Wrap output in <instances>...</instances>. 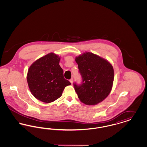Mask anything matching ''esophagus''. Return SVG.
Returning a JSON list of instances; mask_svg holds the SVG:
<instances>
[{"mask_svg": "<svg viewBox=\"0 0 147 147\" xmlns=\"http://www.w3.org/2000/svg\"><path fill=\"white\" fill-rule=\"evenodd\" d=\"M69 81H70V82L71 83V84H73V78H71L70 80H69Z\"/></svg>", "mask_w": 147, "mask_h": 147, "instance_id": "1", "label": "esophagus"}]
</instances>
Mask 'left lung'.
<instances>
[{
	"label": "left lung",
	"mask_w": 147,
	"mask_h": 147,
	"mask_svg": "<svg viewBox=\"0 0 147 147\" xmlns=\"http://www.w3.org/2000/svg\"><path fill=\"white\" fill-rule=\"evenodd\" d=\"M76 61L82 81L81 84L73 85L80 100L88 105L102 101L112 89L114 79L112 65L90 52L77 57Z\"/></svg>",
	"instance_id": "1"
}]
</instances>
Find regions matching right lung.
I'll use <instances>...</instances> for the list:
<instances>
[{"mask_svg":"<svg viewBox=\"0 0 147 147\" xmlns=\"http://www.w3.org/2000/svg\"><path fill=\"white\" fill-rule=\"evenodd\" d=\"M60 58L51 53L37 59L28 69L27 81L32 94L42 102L49 103L60 98L71 84L63 76Z\"/></svg>","mask_w":147,"mask_h":147,"instance_id":"add662e5","label":"right lung"}]
</instances>
